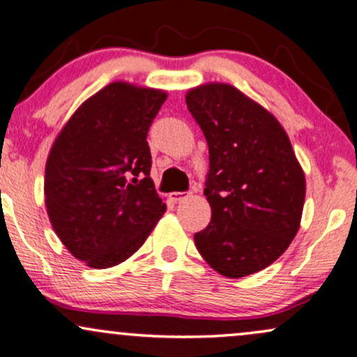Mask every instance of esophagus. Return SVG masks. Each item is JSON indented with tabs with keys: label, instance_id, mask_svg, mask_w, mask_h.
I'll return each mask as SVG.
<instances>
[{
	"label": "esophagus",
	"instance_id": "1",
	"mask_svg": "<svg viewBox=\"0 0 357 357\" xmlns=\"http://www.w3.org/2000/svg\"><path fill=\"white\" fill-rule=\"evenodd\" d=\"M188 196H190L188 192H171L169 197L174 201V203H181V201L186 199Z\"/></svg>",
	"mask_w": 357,
	"mask_h": 357
}]
</instances>
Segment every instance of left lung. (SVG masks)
Here are the masks:
<instances>
[{
    "instance_id": "1",
    "label": "left lung",
    "mask_w": 357,
    "mask_h": 357,
    "mask_svg": "<svg viewBox=\"0 0 357 357\" xmlns=\"http://www.w3.org/2000/svg\"><path fill=\"white\" fill-rule=\"evenodd\" d=\"M186 105L209 148L211 221L195 244L214 271L243 278L273 264L301 222L306 179L274 116L231 84L197 86Z\"/></svg>"
}]
</instances>
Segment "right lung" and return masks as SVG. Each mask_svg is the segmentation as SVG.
<instances>
[{
  "instance_id": "add662e5",
  "label": "right lung",
  "mask_w": 357,
  "mask_h": 357,
  "mask_svg": "<svg viewBox=\"0 0 357 357\" xmlns=\"http://www.w3.org/2000/svg\"><path fill=\"white\" fill-rule=\"evenodd\" d=\"M167 94L116 81L86 100L56 137L45 171L54 233L76 259L106 269L143 246L166 211L146 137Z\"/></svg>"
}]
</instances>
